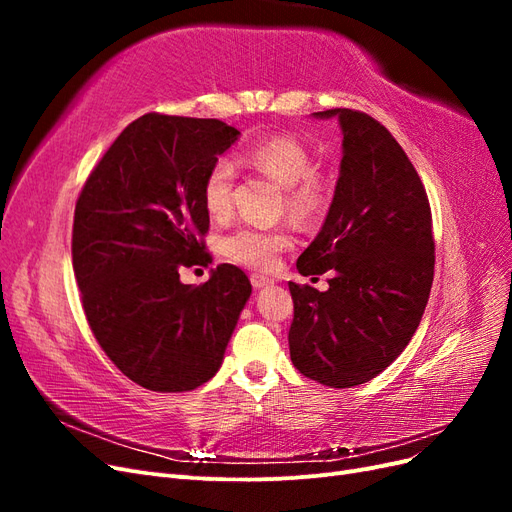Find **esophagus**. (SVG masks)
I'll return each mask as SVG.
<instances>
[{
  "instance_id": "1",
  "label": "esophagus",
  "mask_w": 512,
  "mask_h": 512,
  "mask_svg": "<svg viewBox=\"0 0 512 512\" xmlns=\"http://www.w3.org/2000/svg\"><path fill=\"white\" fill-rule=\"evenodd\" d=\"M250 280H252V286H254V288H267V286H273V284H275V282L271 280V277L260 275V273H252Z\"/></svg>"
}]
</instances>
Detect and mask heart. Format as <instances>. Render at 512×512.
Segmentation results:
<instances>
[{
	"label": "heart",
	"instance_id": "obj_1",
	"mask_svg": "<svg viewBox=\"0 0 512 512\" xmlns=\"http://www.w3.org/2000/svg\"><path fill=\"white\" fill-rule=\"evenodd\" d=\"M243 162L282 185L284 209L294 222L312 224L327 213L333 198V179L314 166V151L294 134H271L258 138L243 151ZM235 164L228 158L215 160L203 181V203L215 222L232 211ZM292 245L286 228H260L243 224L222 239V254L250 269H271L277 254Z\"/></svg>",
	"mask_w": 512,
	"mask_h": 512
}]
</instances>
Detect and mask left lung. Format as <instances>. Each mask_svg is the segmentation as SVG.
Segmentation results:
<instances>
[{"label": "left lung", "instance_id": "obj_1", "mask_svg": "<svg viewBox=\"0 0 512 512\" xmlns=\"http://www.w3.org/2000/svg\"><path fill=\"white\" fill-rule=\"evenodd\" d=\"M337 117L344 158L327 220L299 256L301 275L331 271L329 290L290 282V359L305 378L350 389L376 378L421 324L436 265L425 185L380 121Z\"/></svg>", "mask_w": 512, "mask_h": 512}]
</instances>
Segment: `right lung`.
<instances>
[{
    "label": "right lung",
    "instance_id": "1",
    "mask_svg": "<svg viewBox=\"0 0 512 512\" xmlns=\"http://www.w3.org/2000/svg\"><path fill=\"white\" fill-rule=\"evenodd\" d=\"M220 119L147 113L91 170L76 200L72 267L91 333L123 376L158 393L192 391L220 369L247 275L218 265L200 286L179 269L211 262L203 181L237 141Z\"/></svg>",
    "mask_w": 512,
    "mask_h": 512
}]
</instances>
